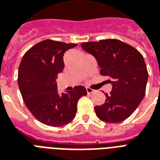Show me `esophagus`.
<instances>
[{"label":"esophagus","mask_w":160,"mask_h":160,"mask_svg":"<svg viewBox=\"0 0 160 160\" xmlns=\"http://www.w3.org/2000/svg\"><path fill=\"white\" fill-rule=\"evenodd\" d=\"M86 90H87V92H88V94H91V93L94 92V90L90 88H87Z\"/></svg>","instance_id":"1"}]
</instances>
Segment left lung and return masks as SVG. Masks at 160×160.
Wrapping results in <instances>:
<instances>
[{
	"label": "left lung",
	"mask_w": 160,
	"mask_h": 160,
	"mask_svg": "<svg viewBox=\"0 0 160 160\" xmlns=\"http://www.w3.org/2000/svg\"><path fill=\"white\" fill-rule=\"evenodd\" d=\"M82 48L92 54L100 66V74L109 78L112 90L104 104L95 107L98 118L108 123L125 121L145 97L148 71L142 54L119 39L84 42Z\"/></svg>",
	"instance_id": "8db88e82"
}]
</instances>
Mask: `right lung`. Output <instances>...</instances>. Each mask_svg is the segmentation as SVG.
I'll use <instances>...</instances> for the list:
<instances>
[{
	"mask_svg": "<svg viewBox=\"0 0 160 160\" xmlns=\"http://www.w3.org/2000/svg\"><path fill=\"white\" fill-rule=\"evenodd\" d=\"M76 44L45 39L24 54L18 72V85L25 106L34 118L53 127L64 126L76 116L78 102L87 95L83 86L59 94L56 78L64 68L63 54Z\"/></svg>",
	"mask_w": 160,
	"mask_h": 160,
	"instance_id": "obj_1",
	"label": "right lung"
}]
</instances>
